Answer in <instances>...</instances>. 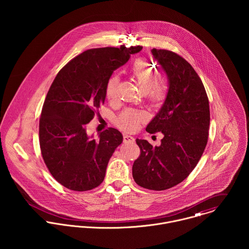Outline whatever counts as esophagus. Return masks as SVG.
<instances>
[{"label":"esophagus","instance_id":"34e87169","mask_svg":"<svg viewBox=\"0 0 249 249\" xmlns=\"http://www.w3.org/2000/svg\"><path fill=\"white\" fill-rule=\"evenodd\" d=\"M135 142V139L130 136V135H127V134H124V142Z\"/></svg>","mask_w":249,"mask_h":249}]
</instances>
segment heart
I'll return each mask as SVG.
<instances>
[{"mask_svg": "<svg viewBox=\"0 0 249 249\" xmlns=\"http://www.w3.org/2000/svg\"><path fill=\"white\" fill-rule=\"evenodd\" d=\"M132 74L143 92L147 95L150 102L158 104L166 98V84L164 80H157V71L144 59H137L132 68ZM120 82L119 74H113L107 80L106 96L107 100L112 102L117 98V88ZM146 113L133 109H125L116 119V124L126 131H134L138 128L140 122L146 119Z\"/></svg>", "mask_w": 249, "mask_h": 249, "instance_id": "heart-1", "label": "heart"}]
</instances>
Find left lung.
<instances>
[{"instance_id": "1", "label": "left lung", "mask_w": 249, "mask_h": 249, "mask_svg": "<svg viewBox=\"0 0 249 249\" xmlns=\"http://www.w3.org/2000/svg\"><path fill=\"white\" fill-rule=\"evenodd\" d=\"M154 59L168 76L166 100L145 127L149 133L161 131V144L152 146L137 139L141 149L134 161L132 176L142 188L170 189L192 173L208 141L209 101L203 83L183 57L167 50L152 49Z\"/></svg>"}]
</instances>
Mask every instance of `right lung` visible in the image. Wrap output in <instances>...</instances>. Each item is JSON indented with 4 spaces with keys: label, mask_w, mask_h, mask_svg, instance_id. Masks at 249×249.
I'll use <instances>...</instances> for the list:
<instances>
[{
    "label": "right lung",
    "mask_w": 249,
    "mask_h": 249,
    "mask_svg": "<svg viewBox=\"0 0 249 249\" xmlns=\"http://www.w3.org/2000/svg\"><path fill=\"white\" fill-rule=\"evenodd\" d=\"M141 50L124 45L88 50L68 62L52 83L39 122V142L48 170L64 187L83 192L104 181L123 135L110 127L94 139L87 135L86 124L105 104L113 71Z\"/></svg>",
    "instance_id": "1"
}]
</instances>
